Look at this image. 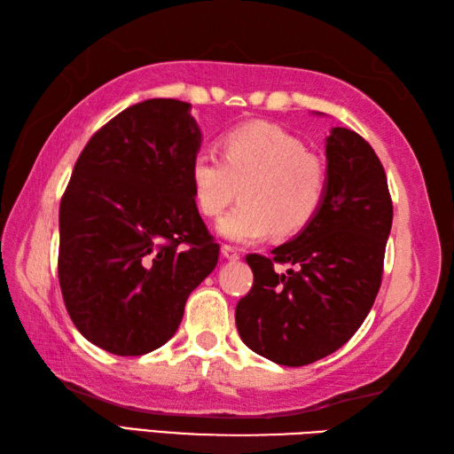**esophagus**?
<instances>
[{"label":"esophagus","instance_id":"obj_1","mask_svg":"<svg viewBox=\"0 0 454 454\" xmlns=\"http://www.w3.org/2000/svg\"><path fill=\"white\" fill-rule=\"evenodd\" d=\"M220 254H222V257L230 259V262H236V259H239L238 249H236V247H232V246H226V244L220 247Z\"/></svg>","mask_w":454,"mask_h":454}]
</instances>
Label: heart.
I'll return each instance as SVG.
<instances>
[{"mask_svg": "<svg viewBox=\"0 0 454 454\" xmlns=\"http://www.w3.org/2000/svg\"><path fill=\"white\" fill-rule=\"evenodd\" d=\"M195 205L218 216L232 199L242 200L218 222V234L236 244H255L273 232L301 234L325 199V168L293 134L269 122H249L224 134L220 158L199 153L189 168Z\"/></svg>", "mask_w": 454, "mask_h": 454, "instance_id": "b5f03b06", "label": "heart"}]
</instances>
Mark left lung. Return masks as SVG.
Masks as SVG:
<instances>
[{
  "label": "left lung",
  "mask_w": 454,
  "mask_h": 454,
  "mask_svg": "<svg viewBox=\"0 0 454 454\" xmlns=\"http://www.w3.org/2000/svg\"><path fill=\"white\" fill-rule=\"evenodd\" d=\"M327 187L312 224L273 257H246L254 286L236 306L242 341L265 359L302 366L332 355L371 312L392 228L387 173L371 144L335 127L325 138ZM275 262H288L286 274Z\"/></svg>",
  "instance_id": "obj_1"
}]
</instances>
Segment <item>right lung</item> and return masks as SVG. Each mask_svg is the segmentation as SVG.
Returning <instances> with one entry per match:
<instances>
[{"instance_id": "right-lung-1", "label": "right lung", "mask_w": 454, "mask_h": 454, "mask_svg": "<svg viewBox=\"0 0 454 454\" xmlns=\"http://www.w3.org/2000/svg\"><path fill=\"white\" fill-rule=\"evenodd\" d=\"M191 105L148 99L85 144L60 202L58 278L74 325L121 356L158 349L218 263L192 197Z\"/></svg>"}]
</instances>
